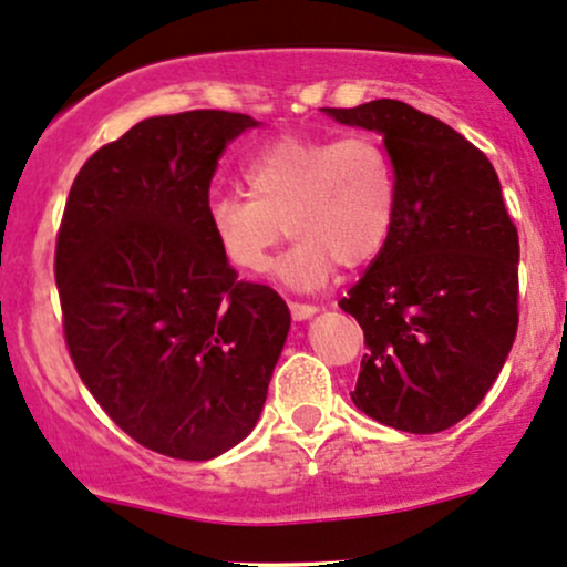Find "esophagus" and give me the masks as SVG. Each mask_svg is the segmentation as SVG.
<instances>
[{
  "instance_id": "1",
  "label": "esophagus",
  "mask_w": 567,
  "mask_h": 567,
  "mask_svg": "<svg viewBox=\"0 0 567 567\" xmlns=\"http://www.w3.org/2000/svg\"><path fill=\"white\" fill-rule=\"evenodd\" d=\"M289 310H291V316L297 318V321H302V318H310L316 313V305H308V302H289Z\"/></svg>"
}]
</instances>
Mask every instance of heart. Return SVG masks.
<instances>
[{"label":"heart","instance_id":"obj_1","mask_svg":"<svg viewBox=\"0 0 567 567\" xmlns=\"http://www.w3.org/2000/svg\"><path fill=\"white\" fill-rule=\"evenodd\" d=\"M244 182L249 195H214L206 208L216 249L240 272H265L291 233L300 240L278 276L318 289L337 262H372L396 227L399 171L378 133L281 136L246 163Z\"/></svg>","mask_w":567,"mask_h":567}]
</instances>
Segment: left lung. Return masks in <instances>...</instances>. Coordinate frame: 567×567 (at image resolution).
<instances>
[{"instance_id":"obj_1","label":"left lung","mask_w":567,"mask_h":567,"mask_svg":"<svg viewBox=\"0 0 567 567\" xmlns=\"http://www.w3.org/2000/svg\"><path fill=\"white\" fill-rule=\"evenodd\" d=\"M378 131L399 171L391 240L340 308L364 329L353 404L410 434H439L476 410L519 323V238L493 163L404 101L323 110Z\"/></svg>"}]
</instances>
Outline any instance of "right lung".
<instances>
[{
  "label": "right lung",
  "mask_w": 567,
  "mask_h": 567,
  "mask_svg": "<svg viewBox=\"0 0 567 567\" xmlns=\"http://www.w3.org/2000/svg\"><path fill=\"white\" fill-rule=\"evenodd\" d=\"M254 125L221 110L142 120L87 157L55 240L82 383L142 447L179 461L251 434L289 334L278 291L238 281L208 230L221 152Z\"/></svg>",
  "instance_id": "right-lung-1"
}]
</instances>
